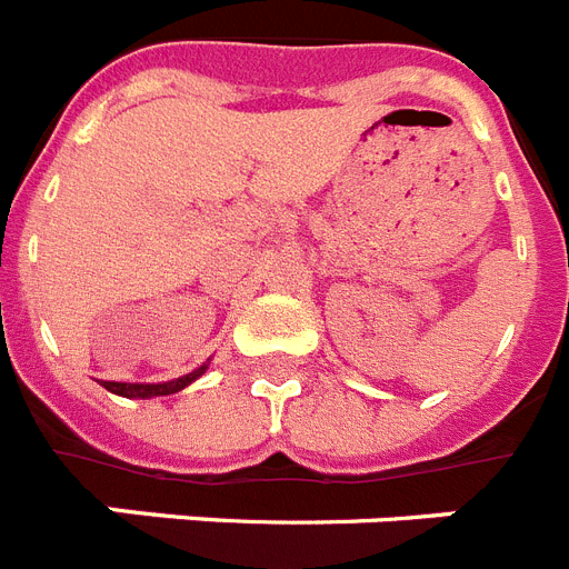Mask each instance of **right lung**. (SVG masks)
Returning a JSON list of instances; mask_svg holds the SVG:
<instances>
[{
  "label": "right lung",
  "instance_id": "right-lung-1",
  "mask_svg": "<svg viewBox=\"0 0 569 569\" xmlns=\"http://www.w3.org/2000/svg\"><path fill=\"white\" fill-rule=\"evenodd\" d=\"M208 365H211V358H208L204 365L196 367L193 373H184L179 376V379H170V381H159V385H147V381H100V385H103L109 393L123 396V399H156V396L179 393V390H184L188 385H193L199 376H204Z\"/></svg>",
  "mask_w": 569,
  "mask_h": 569
}]
</instances>
